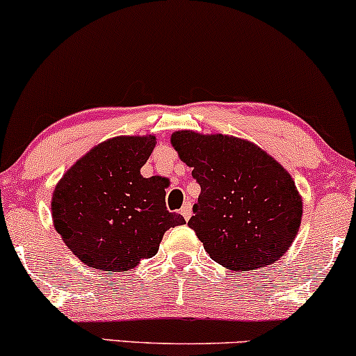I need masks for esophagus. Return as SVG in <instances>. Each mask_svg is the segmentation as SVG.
I'll list each match as a JSON object with an SVG mask.
<instances>
[{
  "mask_svg": "<svg viewBox=\"0 0 356 356\" xmlns=\"http://www.w3.org/2000/svg\"><path fill=\"white\" fill-rule=\"evenodd\" d=\"M181 214H182V218L186 219V220L191 219V216H192V206H191L189 201L184 202V206L181 207Z\"/></svg>",
  "mask_w": 356,
  "mask_h": 356,
  "instance_id": "obj_1",
  "label": "esophagus"
}]
</instances>
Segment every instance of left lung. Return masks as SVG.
<instances>
[{
  "label": "left lung",
  "mask_w": 356,
  "mask_h": 356,
  "mask_svg": "<svg viewBox=\"0 0 356 356\" xmlns=\"http://www.w3.org/2000/svg\"><path fill=\"white\" fill-rule=\"evenodd\" d=\"M170 144L201 186L189 227L211 259L236 275L273 264L291 248L303 199L288 170L246 138L177 130Z\"/></svg>",
  "instance_id": "8db88e82"
}]
</instances>
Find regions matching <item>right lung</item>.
I'll list each match as a JSON object with an SVG mask.
<instances>
[{
  "mask_svg": "<svg viewBox=\"0 0 356 356\" xmlns=\"http://www.w3.org/2000/svg\"><path fill=\"white\" fill-rule=\"evenodd\" d=\"M155 136H118L92 147L55 186L53 226L81 263L124 273L159 251L164 232L186 222L165 207V179L144 177Z\"/></svg>",
  "mask_w": 356,
  "mask_h": 356,
  "instance_id": "add662e5",
  "label": "right lung"
}]
</instances>
